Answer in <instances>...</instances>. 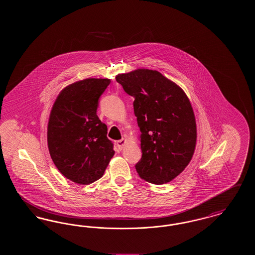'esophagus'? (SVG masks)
<instances>
[{"label": "esophagus", "mask_w": 255, "mask_h": 255, "mask_svg": "<svg viewBox=\"0 0 255 255\" xmlns=\"http://www.w3.org/2000/svg\"><path fill=\"white\" fill-rule=\"evenodd\" d=\"M125 144H126V139L125 138H122L121 140L118 141V147H119L120 150H122L123 146L125 145Z\"/></svg>", "instance_id": "1"}]
</instances>
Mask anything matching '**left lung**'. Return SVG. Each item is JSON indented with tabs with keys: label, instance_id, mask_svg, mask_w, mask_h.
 Wrapping results in <instances>:
<instances>
[{
	"label": "left lung",
	"instance_id": "8db88e82",
	"mask_svg": "<svg viewBox=\"0 0 255 255\" xmlns=\"http://www.w3.org/2000/svg\"><path fill=\"white\" fill-rule=\"evenodd\" d=\"M117 81L133 100L142 157L138 176L153 184L174 180L190 162L197 140L191 103L180 86L158 71L137 69Z\"/></svg>",
	"mask_w": 255,
	"mask_h": 255
}]
</instances>
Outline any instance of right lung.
<instances>
[{
    "label": "right lung",
    "instance_id": "add662e5",
    "mask_svg": "<svg viewBox=\"0 0 255 255\" xmlns=\"http://www.w3.org/2000/svg\"><path fill=\"white\" fill-rule=\"evenodd\" d=\"M108 78H87L64 88L48 123L49 155L61 174L78 184L99 180L114 157L107 126L97 115Z\"/></svg>",
    "mask_w": 255,
    "mask_h": 255
}]
</instances>
